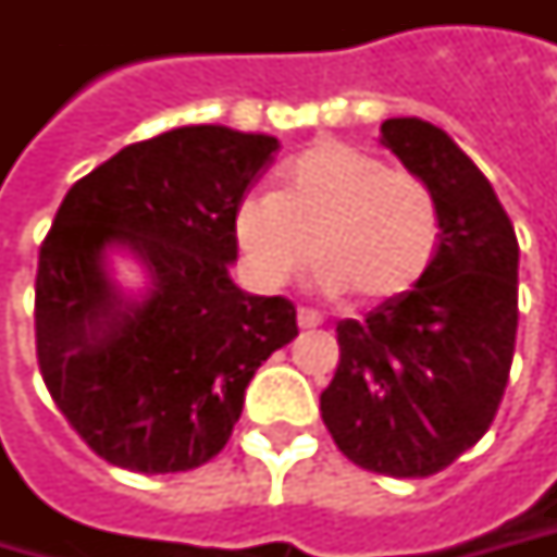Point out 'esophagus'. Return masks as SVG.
<instances>
[{
  "label": "esophagus",
  "mask_w": 557,
  "mask_h": 557,
  "mask_svg": "<svg viewBox=\"0 0 557 557\" xmlns=\"http://www.w3.org/2000/svg\"><path fill=\"white\" fill-rule=\"evenodd\" d=\"M322 322H325V315H322V312L307 310V307H300V310H297V325H300V329H315V325H322Z\"/></svg>",
  "instance_id": "34e87169"
}]
</instances>
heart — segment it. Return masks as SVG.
Listing matches in <instances>:
<instances>
[{"mask_svg": "<svg viewBox=\"0 0 557 557\" xmlns=\"http://www.w3.org/2000/svg\"><path fill=\"white\" fill-rule=\"evenodd\" d=\"M235 242L263 288L285 285L315 253V285L387 300L428 272L440 207L412 170L387 166L347 141H322L285 166L278 191L235 207Z\"/></svg>", "mask_w": 557, "mask_h": 557, "instance_id": "b5f03b06", "label": "heart"}]
</instances>
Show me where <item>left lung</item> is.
<instances>
[{
  "label": "left lung",
  "mask_w": 557,
  "mask_h": 557,
  "mask_svg": "<svg viewBox=\"0 0 557 557\" xmlns=\"http://www.w3.org/2000/svg\"><path fill=\"white\" fill-rule=\"evenodd\" d=\"M381 141L431 185L440 245L416 288L337 322L341 362L322 391V421L359 468L431 478L486 434L503 403L518 334V238L493 185L440 126L384 120Z\"/></svg>",
  "instance_id": "obj_1"
}]
</instances>
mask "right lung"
Wrapping results in <instances>:
<instances>
[{"label": "right lung", "instance_id": "right-lung-1", "mask_svg": "<svg viewBox=\"0 0 557 557\" xmlns=\"http://www.w3.org/2000/svg\"><path fill=\"white\" fill-rule=\"evenodd\" d=\"M278 139L180 126L71 185L39 247L36 359L61 416L104 461L191 471L223 449L253 372L297 337L285 297L235 288V207ZM152 275L123 298L107 253Z\"/></svg>", "mask_w": 557, "mask_h": 557}]
</instances>
